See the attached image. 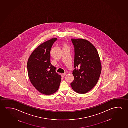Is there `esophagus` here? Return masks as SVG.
I'll return each mask as SVG.
<instances>
[{"label":"esophagus","instance_id":"34e87169","mask_svg":"<svg viewBox=\"0 0 128 128\" xmlns=\"http://www.w3.org/2000/svg\"><path fill=\"white\" fill-rule=\"evenodd\" d=\"M66 73L62 74V77H64V76H66Z\"/></svg>","mask_w":128,"mask_h":128}]
</instances>
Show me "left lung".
<instances>
[{
  "mask_svg": "<svg viewBox=\"0 0 128 128\" xmlns=\"http://www.w3.org/2000/svg\"><path fill=\"white\" fill-rule=\"evenodd\" d=\"M71 40L75 50V69L72 72L74 79L71 86L76 92L85 94L98 82L102 70L100 57L96 48L88 41L83 39Z\"/></svg>",
  "mask_w": 128,
  "mask_h": 128,
  "instance_id": "left-lung-1",
  "label": "left lung"
}]
</instances>
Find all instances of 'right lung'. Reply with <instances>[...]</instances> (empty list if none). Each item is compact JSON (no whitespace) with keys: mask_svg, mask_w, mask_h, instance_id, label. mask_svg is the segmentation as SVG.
<instances>
[{"mask_svg":"<svg viewBox=\"0 0 128 128\" xmlns=\"http://www.w3.org/2000/svg\"><path fill=\"white\" fill-rule=\"evenodd\" d=\"M57 40L52 38L39 45L30 56L27 63L31 83L40 92L46 95L56 92L61 82V76L50 63V52Z\"/></svg>","mask_w":128,"mask_h":128,"instance_id":"add662e5","label":"right lung"}]
</instances>
